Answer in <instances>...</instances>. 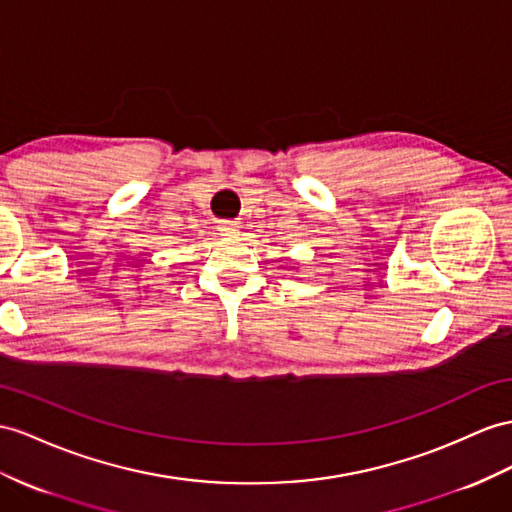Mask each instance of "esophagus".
<instances>
[{
    "instance_id": "obj_1",
    "label": "esophagus",
    "mask_w": 512,
    "mask_h": 512,
    "mask_svg": "<svg viewBox=\"0 0 512 512\" xmlns=\"http://www.w3.org/2000/svg\"><path fill=\"white\" fill-rule=\"evenodd\" d=\"M218 231L222 235H235L238 233V225H235L233 220H222V222H218Z\"/></svg>"
}]
</instances>
